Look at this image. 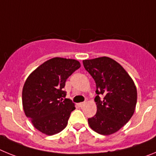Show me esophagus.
<instances>
[{
    "label": "esophagus",
    "instance_id": "34e87169",
    "mask_svg": "<svg viewBox=\"0 0 156 156\" xmlns=\"http://www.w3.org/2000/svg\"><path fill=\"white\" fill-rule=\"evenodd\" d=\"M78 105H79L80 107H83V106L85 105V102H80V103H79Z\"/></svg>",
    "mask_w": 156,
    "mask_h": 156
}]
</instances>
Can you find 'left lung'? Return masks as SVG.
Segmentation results:
<instances>
[{"label": "left lung", "instance_id": "obj_1", "mask_svg": "<svg viewBox=\"0 0 156 156\" xmlns=\"http://www.w3.org/2000/svg\"><path fill=\"white\" fill-rule=\"evenodd\" d=\"M85 69L96 83L97 112L88 119L93 130L102 135L115 133L130 119L137 104V88L120 64L111 58L83 60ZM104 98L101 99L99 95Z\"/></svg>", "mask_w": 156, "mask_h": 156}]
</instances>
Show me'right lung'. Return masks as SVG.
I'll return each instance as SVG.
<instances>
[{"label":"right lung","mask_w":156,"mask_h":156,"mask_svg":"<svg viewBox=\"0 0 156 156\" xmlns=\"http://www.w3.org/2000/svg\"><path fill=\"white\" fill-rule=\"evenodd\" d=\"M80 67L77 60L49 59L30 73L23 89L24 112L34 127L46 135L61 132L68 123L75 104L64 98L66 80Z\"/></svg>","instance_id":"1"}]
</instances>
